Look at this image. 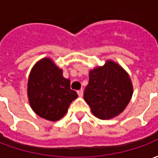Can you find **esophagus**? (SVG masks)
<instances>
[{
    "instance_id": "34e87169",
    "label": "esophagus",
    "mask_w": 158,
    "mask_h": 158,
    "mask_svg": "<svg viewBox=\"0 0 158 158\" xmlns=\"http://www.w3.org/2000/svg\"><path fill=\"white\" fill-rule=\"evenodd\" d=\"M77 93H78V95H79V97H82L83 94H84V90H83L82 89H79V90H78V91H77Z\"/></svg>"
}]
</instances>
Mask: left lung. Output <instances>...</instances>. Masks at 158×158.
Here are the masks:
<instances>
[{
	"label": "left lung",
	"mask_w": 158,
	"mask_h": 158,
	"mask_svg": "<svg viewBox=\"0 0 158 158\" xmlns=\"http://www.w3.org/2000/svg\"><path fill=\"white\" fill-rule=\"evenodd\" d=\"M132 95L129 74L121 66L109 60L102 67L90 70L84 98L95 116L110 119L125 109Z\"/></svg>",
	"instance_id": "1"
}]
</instances>
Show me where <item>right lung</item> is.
I'll return each instance as SVG.
<instances>
[{
	"label": "right lung",
	"instance_id": "right-lung-1",
	"mask_svg": "<svg viewBox=\"0 0 158 158\" xmlns=\"http://www.w3.org/2000/svg\"><path fill=\"white\" fill-rule=\"evenodd\" d=\"M31 108L43 118L57 121L65 115L69 105L78 97L70 89V80L52 59L43 58L33 67L28 81Z\"/></svg>",
	"mask_w": 158,
	"mask_h": 158
}]
</instances>
